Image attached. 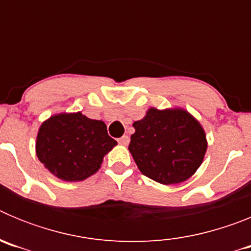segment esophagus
Masks as SVG:
<instances>
[{"instance_id":"34e87169","label":"esophagus","mask_w":251,"mask_h":251,"mask_svg":"<svg viewBox=\"0 0 251 251\" xmlns=\"http://www.w3.org/2000/svg\"><path fill=\"white\" fill-rule=\"evenodd\" d=\"M118 143L122 146H127L129 143V138H128V136H123L122 138L118 139Z\"/></svg>"}]
</instances>
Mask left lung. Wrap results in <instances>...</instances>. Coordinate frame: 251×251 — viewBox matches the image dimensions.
<instances>
[{
  "instance_id": "1",
  "label": "left lung",
  "mask_w": 251,
  "mask_h": 251,
  "mask_svg": "<svg viewBox=\"0 0 251 251\" xmlns=\"http://www.w3.org/2000/svg\"><path fill=\"white\" fill-rule=\"evenodd\" d=\"M129 152L139 171L162 185L181 183L200 167L207 150L200 122L182 108H150L133 123Z\"/></svg>"
}]
</instances>
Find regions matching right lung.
I'll list each match as a JSON object with an SVG mask.
<instances>
[{
  "label": "right lung",
  "instance_id": "1",
  "mask_svg": "<svg viewBox=\"0 0 251 251\" xmlns=\"http://www.w3.org/2000/svg\"><path fill=\"white\" fill-rule=\"evenodd\" d=\"M115 146L105 123L81 112L51 115L40 126L36 137L37 158L66 182L83 181L98 172L104 156Z\"/></svg>",
  "mask_w": 251,
  "mask_h": 251
}]
</instances>
